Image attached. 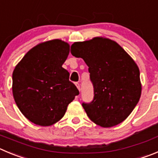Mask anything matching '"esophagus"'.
<instances>
[{"mask_svg":"<svg viewBox=\"0 0 158 158\" xmlns=\"http://www.w3.org/2000/svg\"><path fill=\"white\" fill-rule=\"evenodd\" d=\"M76 87L78 88V89H79V90H80V86H79V82H76Z\"/></svg>","mask_w":158,"mask_h":158,"instance_id":"obj_1","label":"esophagus"}]
</instances>
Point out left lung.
<instances>
[{"instance_id": "obj_1", "label": "left lung", "mask_w": 158, "mask_h": 158, "mask_svg": "<svg viewBox=\"0 0 158 158\" xmlns=\"http://www.w3.org/2000/svg\"><path fill=\"white\" fill-rule=\"evenodd\" d=\"M71 54L89 67L94 97L89 104H82L89 118L104 128L126 120L142 91L139 69L131 56L115 41L102 36L75 42Z\"/></svg>"}]
</instances>
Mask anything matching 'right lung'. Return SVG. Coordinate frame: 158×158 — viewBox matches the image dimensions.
<instances>
[{"label":"right lung","mask_w":158,"mask_h":158,"mask_svg":"<svg viewBox=\"0 0 158 158\" xmlns=\"http://www.w3.org/2000/svg\"><path fill=\"white\" fill-rule=\"evenodd\" d=\"M70 45L59 39L29 50L12 73V94L23 115L32 123L50 126L61 120L79 94L62 68Z\"/></svg>","instance_id":"add662e5"}]
</instances>
